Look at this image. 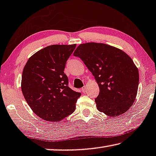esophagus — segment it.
I'll use <instances>...</instances> for the list:
<instances>
[{
	"label": "esophagus",
	"instance_id": "34e87169",
	"mask_svg": "<svg viewBox=\"0 0 156 156\" xmlns=\"http://www.w3.org/2000/svg\"><path fill=\"white\" fill-rule=\"evenodd\" d=\"M86 90V86H83V88H81V91H82L83 93H85Z\"/></svg>",
	"mask_w": 156,
	"mask_h": 156
}]
</instances>
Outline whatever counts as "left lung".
<instances>
[{
  "instance_id": "1",
  "label": "left lung",
  "mask_w": 156,
  "mask_h": 156,
  "mask_svg": "<svg viewBox=\"0 0 156 156\" xmlns=\"http://www.w3.org/2000/svg\"><path fill=\"white\" fill-rule=\"evenodd\" d=\"M95 76L100 93L97 109L117 116L130 109L139 86V72L132 58L121 49L102 43L81 44L74 52Z\"/></svg>"
}]
</instances>
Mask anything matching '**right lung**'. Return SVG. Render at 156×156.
I'll list each match as a JSON object with an SVG mask.
<instances>
[{"label":"right lung","instance_id":"add662e5","mask_svg":"<svg viewBox=\"0 0 156 156\" xmlns=\"http://www.w3.org/2000/svg\"><path fill=\"white\" fill-rule=\"evenodd\" d=\"M75 47L76 44L50 45L33 55L23 68V96L33 112L47 121H59L73 114L81 96L69 87L64 73Z\"/></svg>","mask_w":156,"mask_h":156}]
</instances>
